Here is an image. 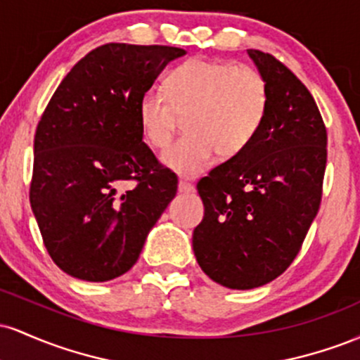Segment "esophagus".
Returning a JSON list of instances; mask_svg holds the SVG:
<instances>
[{
  "label": "esophagus",
  "mask_w": 360,
  "mask_h": 360,
  "mask_svg": "<svg viewBox=\"0 0 360 360\" xmlns=\"http://www.w3.org/2000/svg\"><path fill=\"white\" fill-rule=\"evenodd\" d=\"M177 189H179V193H191L194 189V186L191 183H188V181L181 179L179 184H177Z\"/></svg>",
  "instance_id": "esophagus-1"
}]
</instances>
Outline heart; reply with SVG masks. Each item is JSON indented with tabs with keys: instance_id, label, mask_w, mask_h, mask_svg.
<instances>
[{
	"instance_id": "heart-1",
	"label": "heart",
	"mask_w": 360,
	"mask_h": 360,
	"mask_svg": "<svg viewBox=\"0 0 360 360\" xmlns=\"http://www.w3.org/2000/svg\"><path fill=\"white\" fill-rule=\"evenodd\" d=\"M269 108L264 77L247 65L191 59L166 77L162 91L139 101V122L152 147L164 148L184 117L188 135L164 152L162 162L183 176H196L214 155L232 159L255 139Z\"/></svg>"
}]
</instances>
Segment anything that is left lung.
Returning a JSON list of instances; mask_svg holds the SVG:
<instances>
[{"mask_svg": "<svg viewBox=\"0 0 360 360\" xmlns=\"http://www.w3.org/2000/svg\"><path fill=\"white\" fill-rule=\"evenodd\" d=\"M269 91L255 139L200 179L203 221L193 250L230 289L271 283L295 260L315 220L326 166V128L307 86L271 53L249 49Z\"/></svg>", "mask_w": 360, "mask_h": 360, "instance_id": "obj_1", "label": "left lung"}]
</instances>
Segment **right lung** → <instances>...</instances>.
<instances>
[{"instance_id":"obj_1","label":"right lung","mask_w":360,"mask_h":360,"mask_svg":"<svg viewBox=\"0 0 360 360\" xmlns=\"http://www.w3.org/2000/svg\"><path fill=\"white\" fill-rule=\"evenodd\" d=\"M184 53L101 45L49 101L35 131L30 205L45 249L65 274L89 283L125 274L176 196V174L142 142L139 101Z\"/></svg>"}]
</instances>
